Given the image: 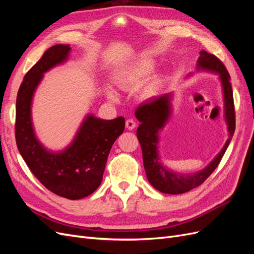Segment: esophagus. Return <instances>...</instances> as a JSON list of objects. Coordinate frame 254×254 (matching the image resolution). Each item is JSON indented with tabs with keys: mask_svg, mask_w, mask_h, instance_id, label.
Returning <instances> with one entry per match:
<instances>
[{
	"mask_svg": "<svg viewBox=\"0 0 254 254\" xmlns=\"http://www.w3.org/2000/svg\"><path fill=\"white\" fill-rule=\"evenodd\" d=\"M125 125H126V128H127L128 130H132V129L135 127V122H134L132 119H129V120L126 121Z\"/></svg>",
	"mask_w": 254,
	"mask_h": 254,
	"instance_id": "1",
	"label": "esophagus"
}]
</instances>
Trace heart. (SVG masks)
Segmentation results:
<instances>
[{"mask_svg":"<svg viewBox=\"0 0 254 254\" xmlns=\"http://www.w3.org/2000/svg\"><path fill=\"white\" fill-rule=\"evenodd\" d=\"M155 63L152 60L148 59H140L135 61L134 64H130L126 67L118 77L119 87L123 90H131L137 88L139 86L147 79L149 76L155 71ZM161 83L160 78L155 77L152 78L144 88L145 95H151L158 90ZM112 98H115L113 93H110Z\"/></svg>","mask_w":254,"mask_h":254,"instance_id":"heart-1","label":"heart"}]
</instances>
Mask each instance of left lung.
Here are the masks:
<instances>
[{
  "label": "left lung",
  "instance_id": "1",
  "mask_svg": "<svg viewBox=\"0 0 254 254\" xmlns=\"http://www.w3.org/2000/svg\"><path fill=\"white\" fill-rule=\"evenodd\" d=\"M197 66L199 70L215 72L219 75L222 91H224L225 117L229 130V139L225 146L217 157L204 170L195 174L186 175L167 170L165 166L160 163L157 146L159 141L158 133L170 118L172 94L167 93L153 97L148 103L141 105L135 110V118L141 122L136 130V136L142 147L143 164L146 176L153 188L165 194H182L202 184L218 166L234 134L235 110L233 91L231 82H230V75L225 64L213 54L201 51L197 61Z\"/></svg>",
  "mask_w": 254,
  "mask_h": 254
}]
</instances>
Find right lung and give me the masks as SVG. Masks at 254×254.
Instances as JSON below:
<instances>
[{
  "label": "right lung",
  "mask_w": 254,
  "mask_h": 254,
  "mask_svg": "<svg viewBox=\"0 0 254 254\" xmlns=\"http://www.w3.org/2000/svg\"><path fill=\"white\" fill-rule=\"evenodd\" d=\"M70 45L56 44L23 78L16 106V142L21 156L36 178L52 193L76 200L99 187L113 143L125 129V119L101 120L88 115L72 144L61 152L45 149L37 140L30 118L34 92L50 68L66 60Z\"/></svg>",
  "instance_id": "obj_1"
}]
</instances>
